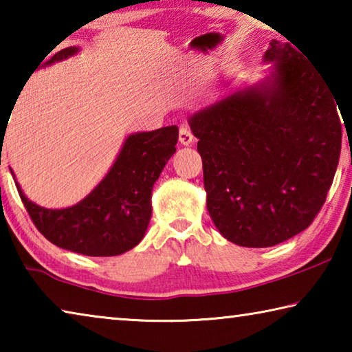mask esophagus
Masks as SVG:
<instances>
[{
	"instance_id": "34e87169",
	"label": "esophagus",
	"mask_w": 352,
	"mask_h": 352,
	"mask_svg": "<svg viewBox=\"0 0 352 352\" xmlns=\"http://www.w3.org/2000/svg\"><path fill=\"white\" fill-rule=\"evenodd\" d=\"M178 141H180L183 146L192 144L194 135H192V132H190L189 127H186V126H182L180 127V132H178Z\"/></svg>"
}]
</instances>
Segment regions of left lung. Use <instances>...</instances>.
<instances>
[{"label":"left lung","instance_id":"8db88e82","mask_svg":"<svg viewBox=\"0 0 352 352\" xmlns=\"http://www.w3.org/2000/svg\"><path fill=\"white\" fill-rule=\"evenodd\" d=\"M292 45L272 40L264 54V62H275L272 77L189 118L204 162L206 208L236 245L273 247L306 230L324 205L340 158L336 96Z\"/></svg>","mask_w":352,"mask_h":352}]
</instances>
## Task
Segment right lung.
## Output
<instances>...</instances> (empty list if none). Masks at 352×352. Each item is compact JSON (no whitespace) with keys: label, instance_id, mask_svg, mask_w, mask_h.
<instances>
[{"label":"right lung","instance_id":"1","mask_svg":"<svg viewBox=\"0 0 352 352\" xmlns=\"http://www.w3.org/2000/svg\"><path fill=\"white\" fill-rule=\"evenodd\" d=\"M77 51H58L46 65ZM177 141V126L130 135L104 180L79 204L63 210L35 205L15 184L34 225L54 245L85 256L122 254L146 234L152 216V188L174 155Z\"/></svg>","mask_w":352,"mask_h":352}]
</instances>
